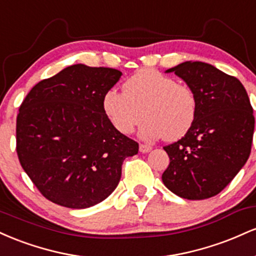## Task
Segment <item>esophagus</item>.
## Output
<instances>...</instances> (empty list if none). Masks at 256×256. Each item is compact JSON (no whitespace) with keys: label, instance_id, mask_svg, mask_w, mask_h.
<instances>
[{"label":"esophagus","instance_id":"obj_1","mask_svg":"<svg viewBox=\"0 0 256 256\" xmlns=\"http://www.w3.org/2000/svg\"><path fill=\"white\" fill-rule=\"evenodd\" d=\"M152 150V146L149 144H140V152H149Z\"/></svg>","mask_w":256,"mask_h":256}]
</instances>
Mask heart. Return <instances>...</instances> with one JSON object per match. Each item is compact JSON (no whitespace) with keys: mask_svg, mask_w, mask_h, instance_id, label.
<instances>
[{"mask_svg":"<svg viewBox=\"0 0 256 256\" xmlns=\"http://www.w3.org/2000/svg\"><path fill=\"white\" fill-rule=\"evenodd\" d=\"M104 114L120 134L134 132L144 116L140 137L176 140L189 132L198 116V100L190 85L152 68L140 70L124 84L110 89L102 100ZM145 114H143L142 113Z\"/></svg>","mask_w":256,"mask_h":256,"instance_id":"obj_1","label":"heart"}]
</instances>
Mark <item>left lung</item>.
Listing matches in <instances>:
<instances>
[{
	"mask_svg": "<svg viewBox=\"0 0 256 256\" xmlns=\"http://www.w3.org/2000/svg\"><path fill=\"white\" fill-rule=\"evenodd\" d=\"M166 72L195 90L198 108L189 132L164 146L170 165L162 182L179 198H213L250 155L255 119L248 94L238 79L201 61H185Z\"/></svg>",
	"mask_w": 256,
	"mask_h": 256,
	"instance_id": "left-lung-1",
	"label": "left lung"
}]
</instances>
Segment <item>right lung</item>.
<instances>
[{
  "label": "right lung",
  "mask_w": 256,
  "mask_h": 256,
  "mask_svg": "<svg viewBox=\"0 0 256 256\" xmlns=\"http://www.w3.org/2000/svg\"><path fill=\"white\" fill-rule=\"evenodd\" d=\"M122 73L73 64L32 88L16 116L20 165L46 198L73 210L100 204L118 186L138 143L116 130L102 100Z\"/></svg>",
  "instance_id": "add662e5"
}]
</instances>
